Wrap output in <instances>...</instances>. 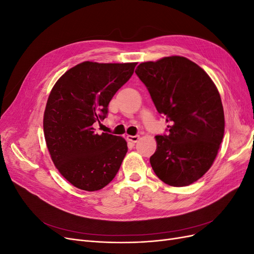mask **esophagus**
<instances>
[{"label": "esophagus", "instance_id": "esophagus-1", "mask_svg": "<svg viewBox=\"0 0 254 254\" xmlns=\"http://www.w3.org/2000/svg\"><path fill=\"white\" fill-rule=\"evenodd\" d=\"M126 139H127L129 142L136 143L137 141H139V139H140V135H127Z\"/></svg>", "mask_w": 254, "mask_h": 254}]
</instances>
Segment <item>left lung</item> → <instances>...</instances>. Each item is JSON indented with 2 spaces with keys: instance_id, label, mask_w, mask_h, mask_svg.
Returning a JSON list of instances; mask_svg holds the SVG:
<instances>
[{
  "instance_id": "8db88e82",
  "label": "left lung",
  "mask_w": 254,
  "mask_h": 254,
  "mask_svg": "<svg viewBox=\"0 0 254 254\" xmlns=\"http://www.w3.org/2000/svg\"><path fill=\"white\" fill-rule=\"evenodd\" d=\"M135 74L171 124L167 135L156 136L152 170L168 186H190L210 170L224 137L219 92L200 66L182 56L142 63Z\"/></svg>"
}]
</instances>
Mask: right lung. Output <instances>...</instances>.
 <instances>
[{"mask_svg":"<svg viewBox=\"0 0 254 254\" xmlns=\"http://www.w3.org/2000/svg\"><path fill=\"white\" fill-rule=\"evenodd\" d=\"M135 65L84 61L67 70L51 91L43 117L45 142L56 168L75 188L102 190L120 170L127 142L97 134L93 124L106 118L110 101Z\"/></svg>","mask_w":254,"mask_h":254,"instance_id":"right-lung-1","label":"right lung"}]
</instances>
